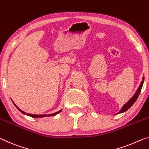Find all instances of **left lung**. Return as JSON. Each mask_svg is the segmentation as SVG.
<instances>
[{"label":"left lung","instance_id":"left-lung-1","mask_svg":"<svg viewBox=\"0 0 149 149\" xmlns=\"http://www.w3.org/2000/svg\"><path fill=\"white\" fill-rule=\"evenodd\" d=\"M144 79H145V78H144V77H143V81H142V82H141L140 85H139L138 89H137V91H136V93H134V95H133V97H132L131 98H130V99L129 100V101H128V102H127V103H126V104L124 105V106H123V107H122V108H121L120 111L119 112H118V113L117 114L123 113H124V112L127 111V110L129 109V108H130L132 105L134 103V102H135V101H136V99H137V98H138V97H139V94H140V93H141V88H142V87H143V82H144Z\"/></svg>","mask_w":149,"mask_h":149}]
</instances>
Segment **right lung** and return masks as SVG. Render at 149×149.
Returning <instances> with one entry per match:
<instances>
[{"instance_id":"obj_1","label":"right lung","mask_w":149,"mask_h":149,"mask_svg":"<svg viewBox=\"0 0 149 149\" xmlns=\"http://www.w3.org/2000/svg\"><path fill=\"white\" fill-rule=\"evenodd\" d=\"M14 104H15V106L17 107V109L19 110V111H20L21 112V113H22V114H26V115H28V116H31V117H33V118H41V117H45V116H54V115H56V114H58L59 113H60V112H61V111L62 110H60V111H58V112H56V113H53V114H28V113H24V111H22V110H20L19 107H18L17 105H16L15 103H13Z\"/></svg>"}]
</instances>
